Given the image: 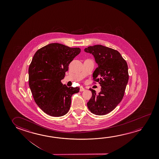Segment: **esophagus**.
<instances>
[{
  "mask_svg": "<svg viewBox=\"0 0 159 159\" xmlns=\"http://www.w3.org/2000/svg\"><path fill=\"white\" fill-rule=\"evenodd\" d=\"M80 91H85V89L84 88L83 86H81L80 88Z\"/></svg>",
  "mask_w": 159,
  "mask_h": 159,
  "instance_id": "34e87169",
  "label": "esophagus"
}]
</instances>
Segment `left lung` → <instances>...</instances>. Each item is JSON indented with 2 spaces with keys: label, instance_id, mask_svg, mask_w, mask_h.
I'll use <instances>...</instances> for the list:
<instances>
[{
  "label": "left lung",
  "instance_id": "8db88e82",
  "mask_svg": "<svg viewBox=\"0 0 159 159\" xmlns=\"http://www.w3.org/2000/svg\"><path fill=\"white\" fill-rule=\"evenodd\" d=\"M93 55L98 67L93 79L102 86L98 94L92 89V97L87 103L93 114L104 115L111 112L122 100L129 80L127 63L116 50L102 45L90 46L84 49Z\"/></svg>",
  "mask_w": 159,
  "mask_h": 159
}]
</instances>
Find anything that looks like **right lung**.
Returning <instances> with one entry per match:
<instances>
[{
  "label": "right lung",
  "instance_id": "add662e5",
  "mask_svg": "<svg viewBox=\"0 0 159 159\" xmlns=\"http://www.w3.org/2000/svg\"><path fill=\"white\" fill-rule=\"evenodd\" d=\"M79 48L51 43L37 50L29 65V85L35 102L47 114L59 117L70 107L71 96L78 87L63 85L68 66L80 52Z\"/></svg>",
  "mask_w": 159,
  "mask_h": 159
}]
</instances>
